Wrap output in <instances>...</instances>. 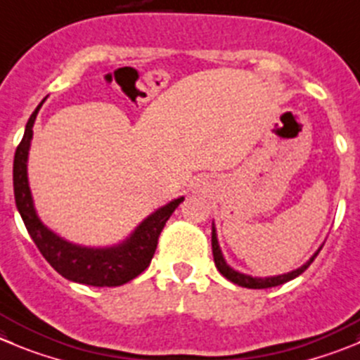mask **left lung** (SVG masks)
Instances as JSON below:
<instances>
[{
    "label": "left lung",
    "mask_w": 360,
    "mask_h": 360,
    "mask_svg": "<svg viewBox=\"0 0 360 360\" xmlns=\"http://www.w3.org/2000/svg\"><path fill=\"white\" fill-rule=\"evenodd\" d=\"M211 247H213V259H214V264H217L218 271H220V274L224 275L227 281L234 282V284H238V286H241V288H250V290H266V288L281 286V284H284V282H288V281H291V278L298 277V275L304 274V271L307 270L309 264L314 261V257L318 256V252L321 250V247H320V248H318L316 254H314V256H312L311 259L307 261V263L302 264V266L297 268V270L290 271V274L277 275V277L261 278V277H252V275L236 271L234 268H231L229 264L226 263V259H224V256H221L220 245H218V238H217V231H214V224H213V231H211Z\"/></svg>",
    "instance_id": "left-lung-1"
}]
</instances>
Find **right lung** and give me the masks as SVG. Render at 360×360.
<instances>
[{
    "mask_svg": "<svg viewBox=\"0 0 360 360\" xmlns=\"http://www.w3.org/2000/svg\"><path fill=\"white\" fill-rule=\"evenodd\" d=\"M44 103V101H42ZM39 104L26 124L25 136L18 146L13 156V195L15 206L21 213L28 234L40 250L46 261L58 271L62 277L72 282L96 288L122 286L126 282L139 277L150 264L158 247V238L163 231L170 214L184 200V197L174 199L163 207L154 211L146 218L129 238L119 245L104 248H90L74 245L63 240L58 234L44 226L33 206L32 191L28 184V153L33 139V124H35Z\"/></svg>",
    "mask_w": 360,
    "mask_h": 360,
    "instance_id": "obj_1",
    "label": "right lung"
}]
</instances>
